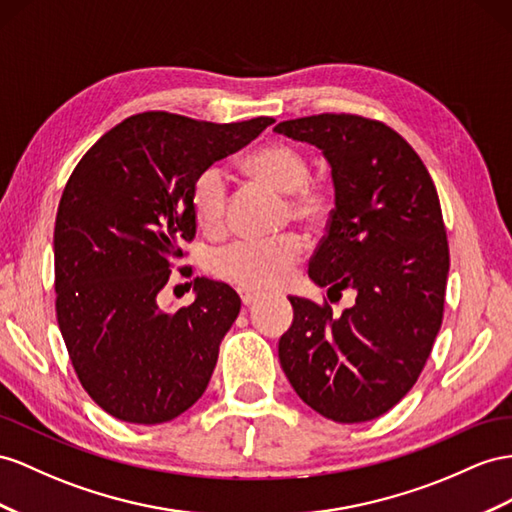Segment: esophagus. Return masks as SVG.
<instances>
[{"label": "esophagus", "instance_id": "34e87169", "mask_svg": "<svg viewBox=\"0 0 512 512\" xmlns=\"http://www.w3.org/2000/svg\"><path fill=\"white\" fill-rule=\"evenodd\" d=\"M240 298H242V305L244 307H251L255 300H259L261 296L257 292H248V290H240Z\"/></svg>", "mask_w": 512, "mask_h": 512}]
</instances>
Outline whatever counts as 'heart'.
I'll list each match as a JSON object with an SVG mask.
<instances>
[{
  "instance_id": "heart-1",
  "label": "heart",
  "mask_w": 512,
  "mask_h": 512,
  "mask_svg": "<svg viewBox=\"0 0 512 512\" xmlns=\"http://www.w3.org/2000/svg\"><path fill=\"white\" fill-rule=\"evenodd\" d=\"M248 175L285 194V216L311 229L324 227L335 212V186L326 177H309V155L287 142H268L242 157ZM196 225L205 233H220L227 222V181L222 170L209 166L196 175L190 190ZM303 253L296 233L272 240H238L212 257L218 279L242 290H268L279 285Z\"/></svg>"
}]
</instances>
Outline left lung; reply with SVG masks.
<instances>
[{"instance_id": "1", "label": "left lung", "mask_w": 512, "mask_h": 512, "mask_svg": "<svg viewBox=\"0 0 512 512\" xmlns=\"http://www.w3.org/2000/svg\"><path fill=\"white\" fill-rule=\"evenodd\" d=\"M277 134L322 149L335 212L309 261V277L355 305L290 296L294 322L279 361L313 411L339 424L370 422L417 383L441 329L450 270L437 188L398 131L359 114L283 121Z\"/></svg>"}]
</instances>
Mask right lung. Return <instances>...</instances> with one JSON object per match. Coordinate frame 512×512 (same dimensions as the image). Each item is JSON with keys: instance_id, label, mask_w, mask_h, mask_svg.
I'll use <instances>...</instances> for the list:
<instances>
[{"instance_id": "add662e5", "label": "right lung", "mask_w": 512, "mask_h": 512, "mask_svg": "<svg viewBox=\"0 0 512 512\" xmlns=\"http://www.w3.org/2000/svg\"><path fill=\"white\" fill-rule=\"evenodd\" d=\"M272 123L142 112L103 134L71 173L54 229L56 316L77 378L112 417L164 424L207 389L238 294L203 277L188 307L164 311L157 294L194 240L196 175Z\"/></svg>"}]
</instances>
